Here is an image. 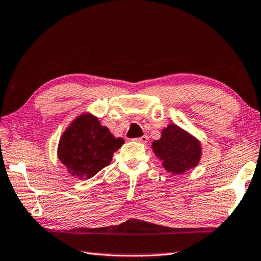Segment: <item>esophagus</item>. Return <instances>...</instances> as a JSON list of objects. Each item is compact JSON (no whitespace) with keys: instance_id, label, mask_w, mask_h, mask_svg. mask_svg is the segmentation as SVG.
Instances as JSON below:
<instances>
[{"instance_id":"34e87169","label":"esophagus","mask_w":261,"mask_h":261,"mask_svg":"<svg viewBox=\"0 0 261 261\" xmlns=\"http://www.w3.org/2000/svg\"><path fill=\"white\" fill-rule=\"evenodd\" d=\"M135 141H138V142H142V143H146L147 141H148V137H147V135H143V137H140V138H137V139H135Z\"/></svg>"}]
</instances>
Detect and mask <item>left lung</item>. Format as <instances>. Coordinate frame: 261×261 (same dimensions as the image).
Returning a JSON list of instances; mask_svg holds the SVG:
<instances>
[{"mask_svg":"<svg viewBox=\"0 0 261 261\" xmlns=\"http://www.w3.org/2000/svg\"><path fill=\"white\" fill-rule=\"evenodd\" d=\"M152 147L155 155L164 161V167L173 174H180L194 167L201 155L198 140L176 124L165 128L161 139L154 141Z\"/></svg>","mask_w":261,"mask_h":261,"instance_id":"8db88e82","label":"left lung"}]
</instances>
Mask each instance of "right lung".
<instances>
[{
	"instance_id": "right-lung-1",
	"label": "right lung",
	"mask_w": 261,
	"mask_h": 261,
	"mask_svg": "<svg viewBox=\"0 0 261 261\" xmlns=\"http://www.w3.org/2000/svg\"><path fill=\"white\" fill-rule=\"evenodd\" d=\"M107 127L92 115H81L63 133L59 143V159L74 176L92 177L111 164L112 158L123 145Z\"/></svg>"
}]
</instances>
